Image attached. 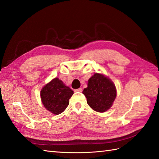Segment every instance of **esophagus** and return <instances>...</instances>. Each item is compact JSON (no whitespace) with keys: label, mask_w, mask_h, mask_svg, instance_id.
I'll return each mask as SVG.
<instances>
[{"label":"esophagus","mask_w":159,"mask_h":159,"mask_svg":"<svg viewBox=\"0 0 159 159\" xmlns=\"http://www.w3.org/2000/svg\"><path fill=\"white\" fill-rule=\"evenodd\" d=\"M82 91H83V88H81V87H80V88H79V89H75V92H81Z\"/></svg>","instance_id":"esophagus-1"}]
</instances>
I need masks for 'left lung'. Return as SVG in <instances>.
<instances>
[{"label":"left lung","mask_w":159,"mask_h":159,"mask_svg":"<svg viewBox=\"0 0 159 159\" xmlns=\"http://www.w3.org/2000/svg\"><path fill=\"white\" fill-rule=\"evenodd\" d=\"M83 93L92 109L99 113L106 112L112 107L117 96V89L113 82L103 74L95 73L89 78L87 87Z\"/></svg>","instance_id":"obj_1"}]
</instances>
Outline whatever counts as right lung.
<instances>
[{
	"mask_svg": "<svg viewBox=\"0 0 159 159\" xmlns=\"http://www.w3.org/2000/svg\"><path fill=\"white\" fill-rule=\"evenodd\" d=\"M73 94V91L56 77L42 87L40 97L46 110L54 115H59L66 110Z\"/></svg>",
	"mask_w": 159,
	"mask_h": 159,
	"instance_id": "right-lung-1",
	"label": "right lung"
}]
</instances>
